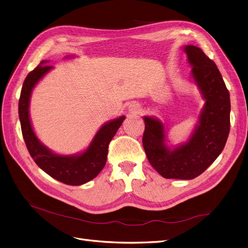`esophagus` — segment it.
I'll return each instance as SVG.
<instances>
[{
    "instance_id": "obj_1",
    "label": "esophagus",
    "mask_w": 248,
    "mask_h": 248,
    "mask_svg": "<svg viewBox=\"0 0 248 248\" xmlns=\"http://www.w3.org/2000/svg\"><path fill=\"white\" fill-rule=\"evenodd\" d=\"M129 111H130V113H133V114H139L142 111V107L139 103L133 102L129 106Z\"/></svg>"
}]
</instances>
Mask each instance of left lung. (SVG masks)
<instances>
[{
	"instance_id": "left-lung-1",
	"label": "left lung",
	"mask_w": 248,
	"mask_h": 248,
	"mask_svg": "<svg viewBox=\"0 0 248 248\" xmlns=\"http://www.w3.org/2000/svg\"><path fill=\"white\" fill-rule=\"evenodd\" d=\"M185 52L205 104L190 140L170 151L164 145L163 124L144 117L143 147L151 166L166 179L191 180L201 175L223 151L230 132V94L216 63L195 46Z\"/></svg>"
}]
</instances>
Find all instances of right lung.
Wrapping results in <instances>:
<instances>
[{"label":"right lung","instance_id":"1","mask_svg":"<svg viewBox=\"0 0 248 248\" xmlns=\"http://www.w3.org/2000/svg\"><path fill=\"white\" fill-rule=\"evenodd\" d=\"M42 64L25 78L18 103V114L26 148L34 162L52 178L66 185H82L96 178L105 167L109 143L123 124L124 116L104 124L96 134L89 148L78 156L54 154L36 138L30 121L29 106L31 91L36 82L52 68L50 65Z\"/></svg>","mask_w":248,"mask_h":248}]
</instances>
